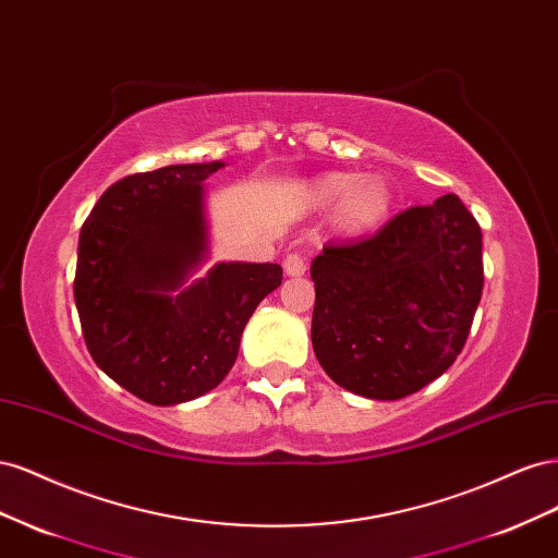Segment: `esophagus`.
I'll use <instances>...</instances> for the list:
<instances>
[{
	"mask_svg": "<svg viewBox=\"0 0 558 558\" xmlns=\"http://www.w3.org/2000/svg\"><path fill=\"white\" fill-rule=\"evenodd\" d=\"M283 269H286V275H291V277L305 275L307 272V256L302 251H289L283 258Z\"/></svg>",
	"mask_w": 558,
	"mask_h": 558,
	"instance_id": "esophagus-1",
	"label": "esophagus"
}]
</instances>
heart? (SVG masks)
<instances>
[{
  "label": "heart",
  "instance_id": "b5f03b06",
  "mask_svg": "<svg viewBox=\"0 0 558 558\" xmlns=\"http://www.w3.org/2000/svg\"><path fill=\"white\" fill-rule=\"evenodd\" d=\"M314 199L318 205H332L335 199H340L335 218L337 226L349 232L375 228L391 209V191L379 177L356 179V174L344 172L326 174L314 185Z\"/></svg>",
  "mask_w": 558,
  "mask_h": 558
}]
</instances>
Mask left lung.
Wrapping results in <instances>:
<instances>
[{
  "label": "left lung",
  "instance_id": "1",
  "mask_svg": "<svg viewBox=\"0 0 558 558\" xmlns=\"http://www.w3.org/2000/svg\"><path fill=\"white\" fill-rule=\"evenodd\" d=\"M314 353L373 400L416 393L459 356L482 286V228L453 193L396 214L375 234L332 240L312 263Z\"/></svg>",
  "mask_w": 558,
  "mask_h": 558
}]
</instances>
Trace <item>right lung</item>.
Here are the masks:
<instances>
[{"label": "right lung", "instance_id": "add662e5", "mask_svg": "<svg viewBox=\"0 0 558 558\" xmlns=\"http://www.w3.org/2000/svg\"><path fill=\"white\" fill-rule=\"evenodd\" d=\"M223 162L130 174L97 199L78 238L74 300L97 367L150 404L211 391L281 265L218 263L172 295L205 253L202 181Z\"/></svg>", "mask_w": 558, "mask_h": 558}]
</instances>
